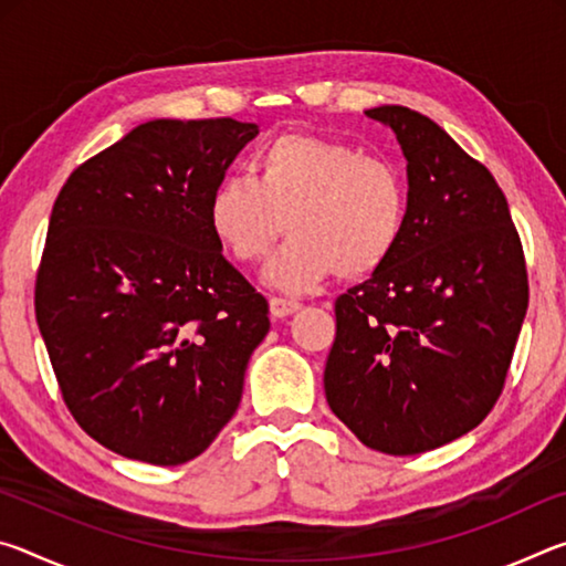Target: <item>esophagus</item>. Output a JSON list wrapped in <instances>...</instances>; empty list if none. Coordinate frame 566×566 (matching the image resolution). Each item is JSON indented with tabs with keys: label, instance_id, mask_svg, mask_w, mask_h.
Listing matches in <instances>:
<instances>
[{
	"label": "esophagus",
	"instance_id": "1",
	"mask_svg": "<svg viewBox=\"0 0 566 566\" xmlns=\"http://www.w3.org/2000/svg\"><path fill=\"white\" fill-rule=\"evenodd\" d=\"M300 302L296 300H290V296H272L270 300V314L274 319H284L290 317V314H294L296 310H300Z\"/></svg>",
	"mask_w": 566,
	"mask_h": 566
}]
</instances>
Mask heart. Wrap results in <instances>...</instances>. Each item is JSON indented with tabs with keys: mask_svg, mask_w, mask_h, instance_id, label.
<instances>
[{
	"mask_svg": "<svg viewBox=\"0 0 566 566\" xmlns=\"http://www.w3.org/2000/svg\"><path fill=\"white\" fill-rule=\"evenodd\" d=\"M209 229L239 264H254L276 237H292L264 266L282 292H310L337 272H379L405 237L409 195L401 169L344 142L282 134L254 157V177L227 175L207 207Z\"/></svg>",
	"mask_w": 566,
	"mask_h": 566,
	"instance_id": "obj_1",
	"label": "heart"
}]
</instances>
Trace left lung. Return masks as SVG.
Wrapping results in <instances>:
<instances>
[{
	"instance_id": "obj_1",
	"label": "left lung",
	"mask_w": 566,
	"mask_h": 566,
	"mask_svg": "<svg viewBox=\"0 0 566 566\" xmlns=\"http://www.w3.org/2000/svg\"><path fill=\"white\" fill-rule=\"evenodd\" d=\"M397 134L409 219L391 260L342 294L324 395L361 444H449L500 399L530 302L520 234L490 169L424 114L364 112Z\"/></svg>"
}]
</instances>
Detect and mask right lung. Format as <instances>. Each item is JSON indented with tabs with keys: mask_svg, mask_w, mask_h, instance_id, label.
<instances>
[{
	"mask_svg": "<svg viewBox=\"0 0 566 566\" xmlns=\"http://www.w3.org/2000/svg\"><path fill=\"white\" fill-rule=\"evenodd\" d=\"M256 124L155 119L56 197L34 310L66 407L147 464L205 452L234 417L266 302L222 256L209 197Z\"/></svg>",
	"mask_w": 566,
	"mask_h": 566,
	"instance_id": "1",
	"label": "right lung"
}]
</instances>
